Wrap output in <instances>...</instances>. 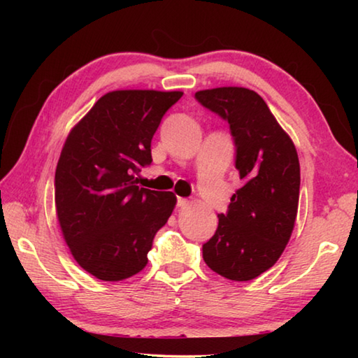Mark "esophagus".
<instances>
[{"mask_svg":"<svg viewBox=\"0 0 358 358\" xmlns=\"http://www.w3.org/2000/svg\"><path fill=\"white\" fill-rule=\"evenodd\" d=\"M177 205L180 208H185V207H187V205H189V201H187V199H183V197H178Z\"/></svg>","mask_w":358,"mask_h":358,"instance_id":"esophagus-1","label":"esophagus"}]
</instances>
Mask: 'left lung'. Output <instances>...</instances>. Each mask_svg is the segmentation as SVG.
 <instances>
[{
	"instance_id": "1",
	"label": "left lung",
	"mask_w": 358,
	"mask_h": 358,
	"mask_svg": "<svg viewBox=\"0 0 358 358\" xmlns=\"http://www.w3.org/2000/svg\"><path fill=\"white\" fill-rule=\"evenodd\" d=\"M208 110L226 120L235 143V167L243 186L230 197L227 213L202 246L203 260L227 280L262 275L292 235L300 194L295 145L260 96L241 87L196 93Z\"/></svg>"
}]
</instances>
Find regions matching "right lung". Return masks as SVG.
Here are the masks:
<instances>
[{"mask_svg": "<svg viewBox=\"0 0 358 358\" xmlns=\"http://www.w3.org/2000/svg\"><path fill=\"white\" fill-rule=\"evenodd\" d=\"M181 92L118 90L102 96L69 132L55 172L63 237L85 271L121 281L143 270L173 192L138 187L151 164V138Z\"/></svg>", "mask_w": 358, "mask_h": 358, "instance_id": "right-lung-1", "label": "right lung"}]
</instances>
